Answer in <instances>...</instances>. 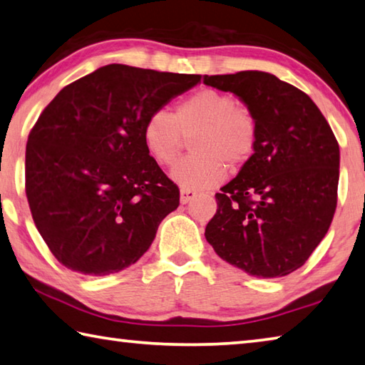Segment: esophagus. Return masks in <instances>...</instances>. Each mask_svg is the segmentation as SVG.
I'll return each mask as SVG.
<instances>
[{
	"label": "esophagus",
	"instance_id": "34e87169",
	"mask_svg": "<svg viewBox=\"0 0 365 365\" xmlns=\"http://www.w3.org/2000/svg\"><path fill=\"white\" fill-rule=\"evenodd\" d=\"M196 196H197V193H196L195 190H188V188H182L180 190V202L182 204L190 202L191 200H195Z\"/></svg>",
	"mask_w": 365,
	"mask_h": 365
}]
</instances>
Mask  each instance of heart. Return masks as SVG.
<instances>
[{
  "instance_id": "1",
  "label": "heart",
  "mask_w": 365,
  "mask_h": 365,
  "mask_svg": "<svg viewBox=\"0 0 365 365\" xmlns=\"http://www.w3.org/2000/svg\"><path fill=\"white\" fill-rule=\"evenodd\" d=\"M191 136L195 153L175 165L172 177L183 188L204 190L223 180L227 163L236 168L254 155L258 123L252 110L228 92L200 89L182 98L172 115L164 110L151 113L142 129L148 155L164 168L177 161Z\"/></svg>"
}]
</instances>
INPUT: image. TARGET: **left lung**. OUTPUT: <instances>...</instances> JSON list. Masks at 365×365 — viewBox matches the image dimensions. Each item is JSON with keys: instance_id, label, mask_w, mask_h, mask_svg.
I'll return each mask as SVG.
<instances>
[{"instance_id": "obj_1", "label": "left lung", "mask_w": 365, "mask_h": 365, "mask_svg": "<svg viewBox=\"0 0 365 365\" xmlns=\"http://www.w3.org/2000/svg\"><path fill=\"white\" fill-rule=\"evenodd\" d=\"M247 105L258 123L254 155L215 195L205 240L250 276L282 277L303 267L336 207L340 150L316 103L271 73L204 76Z\"/></svg>"}]
</instances>
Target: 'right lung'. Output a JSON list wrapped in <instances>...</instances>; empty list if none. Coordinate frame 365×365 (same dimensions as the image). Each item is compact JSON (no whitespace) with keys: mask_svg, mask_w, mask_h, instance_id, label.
I'll return each mask as SVG.
<instances>
[{"mask_svg":"<svg viewBox=\"0 0 365 365\" xmlns=\"http://www.w3.org/2000/svg\"><path fill=\"white\" fill-rule=\"evenodd\" d=\"M200 81L111 63L65 86L43 110L26 142L25 193L63 267L105 276L148 250L180 191L145 148L143 123Z\"/></svg>","mask_w":365,"mask_h":365,"instance_id":"obj_1","label":"right lung"}]
</instances>
